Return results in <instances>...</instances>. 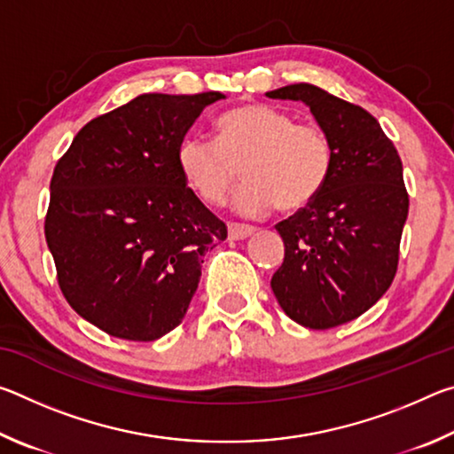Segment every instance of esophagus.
Listing matches in <instances>:
<instances>
[{
  "mask_svg": "<svg viewBox=\"0 0 454 454\" xmlns=\"http://www.w3.org/2000/svg\"><path fill=\"white\" fill-rule=\"evenodd\" d=\"M254 234V228L252 226H242V224H228V236L230 240H244Z\"/></svg>",
  "mask_w": 454,
  "mask_h": 454,
  "instance_id": "34e87169",
  "label": "esophagus"
}]
</instances>
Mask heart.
<instances>
[{
    "instance_id": "b5f03b06",
    "label": "heart",
    "mask_w": 454,
    "mask_h": 454,
    "mask_svg": "<svg viewBox=\"0 0 454 454\" xmlns=\"http://www.w3.org/2000/svg\"><path fill=\"white\" fill-rule=\"evenodd\" d=\"M218 142L190 136L178 148L182 178L206 204L220 206L240 180L232 208L256 218L276 206L298 212L325 188L333 145L318 126L296 124L266 104H244L216 121Z\"/></svg>"
}]
</instances>
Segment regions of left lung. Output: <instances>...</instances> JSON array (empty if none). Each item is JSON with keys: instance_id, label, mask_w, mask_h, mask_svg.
Returning <instances> with one entry per match:
<instances>
[{"instance_id": "left-lung-1", "label": "left lung", "mask_w": 454, "mask_h": 454, "mask_svg": "<svg viewBox=\"0 0 454 454\" xmlns=\"http://www.w3.org/2000/svg\"><path fill=\"white\" fill-rule=\"evenodd\" d=\"M310 107L333 145V168L310 206L280 222L284 262L270 286L286 317L312 330L364 314L388 290L409 194L403 162L371 114L312 83L266 91Z\"/></svg>"}]
</instances>
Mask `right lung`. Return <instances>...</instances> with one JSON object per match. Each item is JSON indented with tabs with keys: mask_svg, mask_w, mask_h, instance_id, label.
Wrapping results in <instances>:
<instances>
[{
	"mask_svg": "<svg viewBox=\"0 0 454 454\" xmlns=\"http://www.w3.org/2000/svg\"><path fill=\"white\" fill-rule=\"evenodd\" d=\"M224 98L137 96L83 126L53 170L45 240L59 288L110 336L148 342L178 326L206 252L226 240L178 168L184 136Z\"/></svg>",
	"mask_w": 454,
	"mask_h": 454,
	"instance_id": "obj_1",
	"label": "right lung"
}]
</instances>
